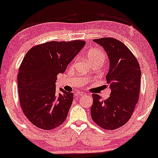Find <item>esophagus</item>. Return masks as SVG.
I'll return each instance as SVG.
<instances>
[{
  "mask_svg": "<svg viewBox=\"0 0 158 158\" xmlns=\"http://www.w3.org/2000/svg\"><path fill=\"white\" fill-rule=\"evenodd\" d=\"M84 94V92H77L76 94V96L77 97H80V96H82V95Z\"/></svg>",
  "mask_w": 158,
  "mask_h": 158,
  "instance_id": "esophagus-1",
  "label": "esophagus"
}]
</instances>
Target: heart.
Returning a JSON list of instances; mask_svg holds the SVG:
<instances>
[{
    "label": "heart",
    "mask_w": 158,
    "mask_h": 158,
    "mask_svg": "<svg viewBox=\"0 0 158 158\" xmlns=\"http://www.w3.org/2000/svg\"><path fill=\"white\" fill-rule=\"evenodd\" d=\"M86 56H87L88 59L89 60L91 63H94V62L97 61L104 63L106 59V55L103 51L97 49V48H93V49L89 51Z\"/></svg>",
    "instance_id": "heart-1"
}]
</instances>
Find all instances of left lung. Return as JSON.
<instances>
[{
  "mask_svg": "<svg viewBox=\"0 0 158 158\" xmlns=\"http://www.w3.org/2000/svg\"><path fill=\"white\" fill-rule=\"evenodd\" d=\"M93 41L103 47L110 59L106 79L111 93L104 101L99 95L92 94L91 116L102 128L116 130L127 123L138 101L140 67L134 54L119 40L107 37Z\"/></svg>",
  "mask_w": 158,
  "mask_h": 158,
  "instance_id": "1",
  "label": "left lung"
}]
</instances>
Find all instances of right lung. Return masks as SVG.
<instances>
[{"label":"right lung","mask_w":158,"mask_h":158,"mask_svg":"<svg viewBox=\"0 0 158 158\" xmlns=\"http://www.w3.org/2000/svg\"><path fill=\"white\" fill-rule=\"evenodd\" d=\"M86 42L49 41L26 53L18 74L21 107L37 127L51 130L65 121L73 102V93L60 89L56 92L57 75L79 54Z\"/></svg>","instance_id":"1"}]
</instances>
